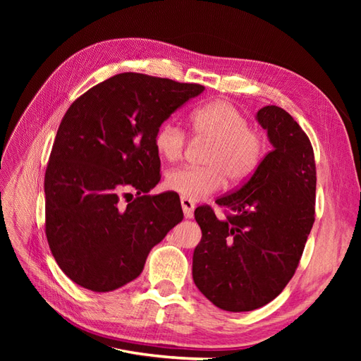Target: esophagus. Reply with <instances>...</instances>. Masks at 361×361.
<instances>
[{"label":"esophagus","instance_id":"esophagus-1","mask_svg":"<svg viewBox=\"0 0 361 361\" xmlns=\"http://www.w3.org/2000/svg\"><path fill=\"white\" fill-rule=\"evenodd\" d=\"M180 204H182V211H183L185 218H191L192 212H194V203L187 199H180Z\"/></svg>","mask_w":361,"mask_h":361}]
</instances>
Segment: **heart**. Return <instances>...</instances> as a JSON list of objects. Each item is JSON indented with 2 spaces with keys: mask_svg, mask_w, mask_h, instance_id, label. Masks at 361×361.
Listing matches in <instances>:
<instances>
[{
  "mask_svg": "<svg viewBox=\"0 0 361 361\" xmlns=\"http://www.w3.org/2000/svg\"><path fill=\"white\" fill-rule=\"evenodd\" d=\"M192 134L211 141L206 167H180L166 176V187L182 199L202 200L223 188L226 178L233 185L247 182L264 162L268 141L250 126L247 116L228 101L215 99L194 108L190 116ZM154 147L161 159L179 161L187 147V133L173 120L162 122L154 135Z\"/></svg>",
  "mask_w": 361,
  "mask_h": 361,
  "instance_id": "b5f03b06",
  "label": "heart"
}]
</instances>
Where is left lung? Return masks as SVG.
<instances>
[{"label": "left lung", "mask_w": 361, "mask_h": 361, "mask_svg": "<svg viewBox=\"0 0 361 361\" xmlns=\"http://www.w3.org/2000/svg\"><path fill=\"white\" fill-rule=\"evenodd\" d=\"M257 122L274 146L241 187L194 211L202 241L194 250L195 286L216 307L250 312L274 300L293 277L314 223L316 166L301 126L283 108L264 106Z\"/></svg>", "instance_id": "8db88e82"}]
</instances>
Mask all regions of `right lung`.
<instances>
[{
  "mask_svg": "<svg viewBox=\"0 0 361 361\" xmlns=\"http://www.w3.org/2000/svg\"><path fill=\"white\" fill-rule=\"evenodd\" d=\"M203 90L125 72L69 106L45 173V233L54 259L76 285L93 292L125 286L182 221L176 195H147L161 179L154 135Z\"/></svg>",
  "mask_w": 361,
  "mask_h": 361,
  "instance_id": "add662e5",
  "label": "right lung"
}]
</instances>
